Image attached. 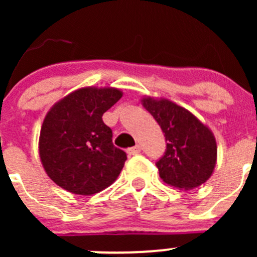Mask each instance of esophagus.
<instances>
[{
    "label": "esophagus",
    "mask_w": 257,
    "mask_h": 257,
    "mask_svg": "<svg viewBox=\"0 0 257 257\" xmlns=\"http://www.w3.org/2000/svg\"><path fill=\"white\" fill-rule=\"evenodd\" d=\"M126 152H128L129 155H137L142 152V147L141 145H136V147H133V148H129Z\"/></svg>",
    "instance_id": "esophagus-1"
}]
</instances>
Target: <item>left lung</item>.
<instances>
[{
    "label": "left lung",
    "mask_w": 257,
    "mask_h": 257,
    "mask_svg": "<svg viewBox=\"0 0 257 257\" xmlns=\"http://www.w3.org/2000/svg\"><path fill=\"white\" fill-rule=\"evenodd\" d=\"M143 105L158 121L167 142L164 155L155 163L160 178L179 189L205 183L214 172L217 152L208 126L170 100L144 98Z\"/></svg>",
    "instance_id": "8db88e82"
}]
</instances>
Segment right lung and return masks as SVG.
Returning a JSON list of instances; mask_svg holds the SVG:
<instances>
[{"label": "right lung", "instance_id": "right-lung-1", "mask_svg": "<svg viewBox=\"0 0 257 257\" xmlns=\"http://www.w3.org/2000/svg\"><path fill=\"white\" fill-rule=\"evenodd\" d=\"M120 98L114 88H82L49 110L41 128L40 157L57 185L92 195L118 178L126 154L113 144L102 116Z\"/></svg>", "mask_w": 257, "mask_h": 257}]
</instances>
